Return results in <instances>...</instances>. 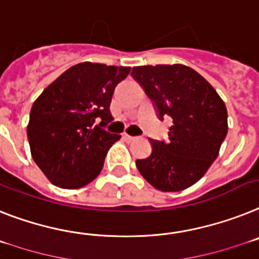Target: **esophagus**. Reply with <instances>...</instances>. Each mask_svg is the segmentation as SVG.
Instances as JSON below:
<instances>
[{
    "label": "esophagus",
    "instance_id": "34e87169",
    "mask_svg": "<svg viewBox=\"0 0 259 259\" xmlns=\"http://www.w3.org/2000/svg\"><path fill=\"white\" fill-rule=\"evenodd\" d=\"M122 138L126 141V142H133V141L137 140V137H132L129 136V134H123Z\"/></svg>",
    "mask_w": 259,
    "mask_h": 259
}]
</instances>
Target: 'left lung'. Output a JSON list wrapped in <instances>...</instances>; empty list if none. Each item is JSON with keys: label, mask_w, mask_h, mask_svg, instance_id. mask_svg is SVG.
<instances>
[{"label": "left lung", "mask_w": 259, "mask_h": 259, "mask_svg": "<svg viewBox=\"0 0 259 259\" xmlns=\"http://www.w3.org/2000/svg\"><path fill=\"white\" fill-rule=\"evenodd\" d=\"M134 79L155 104L160 118L172 117L168 141L151 140L153 151L137 168L154 188L178 192L199 182L228 133V112L216 89L184 64L134 67Z\"/></svg>", "instance_id": "1"}]
</instances>
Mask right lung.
<instances>
[{"label":"right lung","mask_w":259,"mask_h":259,"mask_svg":"<svg viewBox=\"0 0 259 259\" xmlns=\"http://www.w3.org/2000/svg\"><path fill=\"white\" fill-rule=\"evenodd\" d=\"M129 72L130 67L79 63L34 101L27 125L30 151L52 184L81 188L103 170L108 150L121 138L103 126L113 121V92Z\"/></svg>","instance_id":"right-lung-1"}]
</instances>
